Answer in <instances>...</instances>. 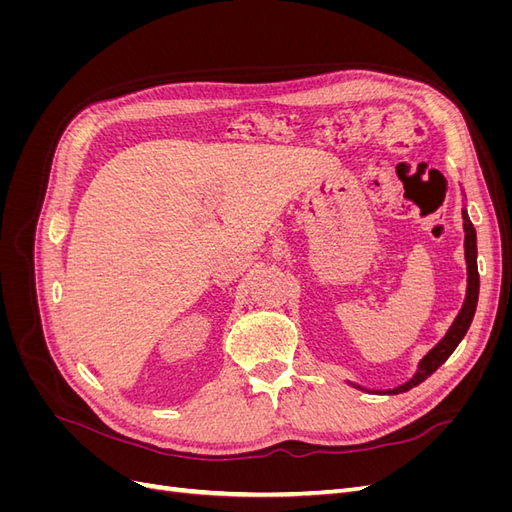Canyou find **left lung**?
Returning <instances> with one entry per match:
<instances>
[{"mask_svg":"<svg viewBox=\"0 0 512 512\" xmlns=\"http://www.w3.org/2000/svg\"><path fill=\"white\" fill-rule=\"evenodd\" d=\"M463 230H466V241H463V247H466V265H468V290H466V301H463L461 309L457 318L453 320L451 329L446 331V335L440 339V342L433 346L423 359L418 363V369L414 371V376L404 382L395 386V389H386V391H367V393H378V395H399V393H406L414 386L421 384L423 380H427L433 371H436L448 356L455 352V348L459 346V342L463 339V335L468 333L474 312H476V303H478V267H476V230L468 218V211L463 209ZM356 386V384H354ZM356 389H361V386H356ZM363 391V389H361Z\"/></svg>","mask_w":512,"mask_h":512,"instance_id":"obj_1","label":"left lung"}]
</instances>
